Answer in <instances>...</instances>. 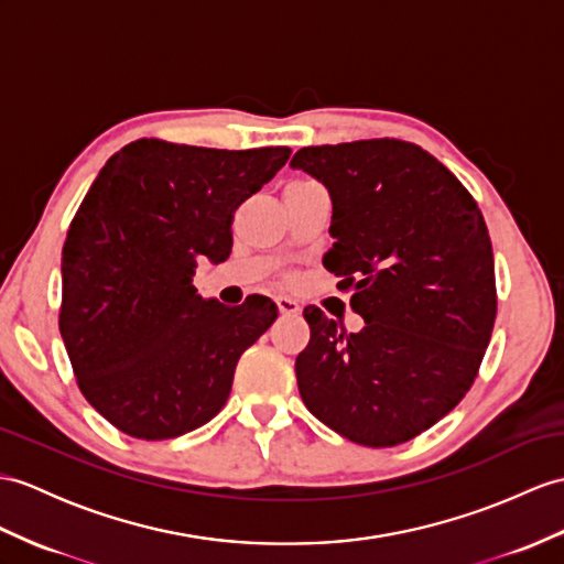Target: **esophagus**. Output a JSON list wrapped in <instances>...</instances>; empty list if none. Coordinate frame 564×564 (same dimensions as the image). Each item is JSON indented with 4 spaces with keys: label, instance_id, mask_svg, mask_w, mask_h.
<instances>
[{
    "label": "esophagus",
    "instance_id": "1",
    "mask_svg": "<svg viewBox=\"0 0 564 564\" xmlns=\"http://www.w3.org/2000/svg\"><path fill=\"white\" fill-rule=\"evenodd\" d=\"M274 304H278L280 313H286V315H292V313H299V311H301L299 301H294L292 296H278V299H274Z\"/></svg>",
    "mask_w": 564,
    "mask_h": 564
}]
</instances>
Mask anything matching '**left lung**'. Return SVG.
<instances>
[{
    "instance_id": "8db88e82",
    "label": "left lung",
    "mask_w": 564,
    "mask_h": 564,
    "mask_svg": "<svg viewBox=\"0 0 564 564\" xmlns=\"http://www.w3.org/2000/svg\"><path fill=\"white\" fill-rule=\"evenodd\" d=\"M292 167L329 191L335 243L323 265L366 323L347 333L321 308H304L301 400L351 443H406L462 402L484 361L498 313L486 219L416 143L308 145Z\"/></svg>"
}]
</instances>
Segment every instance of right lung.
<instances>
[{"instance_id":"add662e5","label":"right lung","mask_w":564,"mask_h":564,"mask_svg":"<svg viewBox=\"0 0 564 564\" xmlns=\"http://www.w3.org/2000/svg\"><path fill=\"white\" fill-rule=\"evenodd\" d=\"M290 155L139 139L88 188L62 249L59 333L80 392L121 433L167 441L225 406L278 306L205 301L194 274L200 258H229L237 208Z\"/></svg>"}]
</instances>
